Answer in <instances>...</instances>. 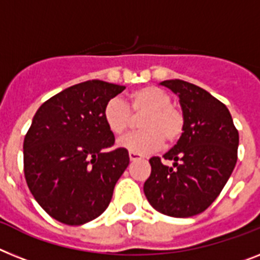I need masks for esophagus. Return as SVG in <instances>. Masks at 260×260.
I'll use <instances>...</instances> for the list:
<instances>
[{
    "label": "esophagus",
    "mask_w": 260,
    "mask_h": 260,
    "mask_svg": "<svg viewBox=\"0 0 260 260\" xmlns=\"http://www.w3.org/2000/svg\"><path fill=\"white\" fill-rule=\"evenodd\" d=\"M128 156H130V160H132V162L142 159V156L139 155V154H135V153H128Z\"/></svg>",
    "instance_id": "1"
}]
</instances>
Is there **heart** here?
Listing matches in <instances>:
<instances>
[{"label": "heart", "instance_id": "heart-1", "mask_svg": "<svg viewBox=\"0 0 260 260\" xmlns=\"http://www.w3.org/2000/svg\"><path fill=\"white\" fill-rule=\"evenodd\" d=\"M141 115L139 128L118 141V146L135 154H149L177 143L184 132V114L171 104V96L156 86H143L128 94V106L111 98L104 107V121L113 134L121 135L130 127L133 115Z\"/></svg>", "mask_w": 260, "mask_h": 260}]
</instances>
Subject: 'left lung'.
<instances>
[{"label": "left lung", "mask_w": 260, "mask_h": 260, "mask_svg": "<svg viewBox=\"0 0 260 260\" xmlns=\"http://www.w3.org/2000/svg\"><path fill=\"white\" fill-rule=\"evenodd\" d=\"M164 86L179 96L184 132L164 155L150 158L151 174L145 182L146 198L156 211L188 218L205 211L227 183L238 159L239 134L226 105L209 91L182 79Z\"/></svg>", "instance_id": "left-lung-1"}]
</instances>
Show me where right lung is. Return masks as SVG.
Listing matches in <instances>:
<instances>
[{
    "mask_svg": "<svg viewBox=\"0 0 260 260\" xmlns=\"http://www.w3.org/2000/svg\"><path fill=\"white\" fill-rule=\"evenodd\" d=\"M125 86L90 79L41 105L23 139L27 187L51 218L69 226L95 219L128 166L104 121L106 102Z\"/></svg>",
    "mask_w": 260,
    "mask_h": 260,
    "instance_id": "add662e5",
    "label": "right lung"
}]
</instances>
